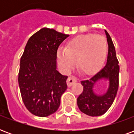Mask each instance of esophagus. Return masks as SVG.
Masks as SVG:
<instances>
[{
	"label": "esophagus",
	"mask_w": 134,
	"mask_h": 134,
	"mask_svg": "<svg viewBox=\"0 0 134 134\" xmlns=\"http://www.w3.org/2000/svg\"><path fill=\"white\" fill-rule=\"evenodd\" d=\"M77 82V79L75 77H74V76H70L68 77L67 80V85H68V87H71L73 84H75Z\"/></svg>",
	"instance_id": "1"
}]
</instances>
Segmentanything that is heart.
<instances>
[{
	"instance_id": "1",
	"label": "heart",
	"mask_w": 134,
	"mask_h": 134,
	"mask_svg": "<svg viewBox=\"0 0 134 134\" xmlns=\"http://www.w3.org/2000/svg\"><path fill=\"white\" fill-rule=\"evenodd\" d=\"M108 52L105 38L95 34L77 36L67 42L66 48L57 51L59 65L65 72L72 70L77 61L79 68L85 74H93L102 67Z\"/></svg>"
}]
</instances>
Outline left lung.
<instances>
[{
    "label": "left lung",
    "mask_w": 134,
    "mask_h": 134,
    "mask_svg": "<svg viewBox=\"0 0 134 134\" xmlns=\"http://www.w3.org/2000/svg\"><path fill=\"white\" fill-rule=\"evenodd\" d=\"M105 33L108 45L106 64L91 78L81 81L83 91L77 100L80 111L90 116H100L106 113L114 101L118 88L119 65L115 47L109 34L105 30ZM100 80L108 81L109 86L105 93L98 95L94 92L93 88Z\"/></svg>",
    "instance_id": "8db88e82"
}]
</instances>
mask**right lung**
<instances>
[{
  "label": "right lung",
  "instance_id": "obj_1",
  "mask_svg": "<svg viewBox=\"0 0 134 134\" xmlns=\"http://www.w3.org/2000/svg\"><path fill=\"white\" fill-rule=\"evenodd\" d=\"M69 35L42 28L29 39L20 61L19 85L25 106L32 114L47 117L58 110L67 90V76L57 70L59 46Z\"/></svg>",
  "mask_w": 134,
  "mask_h": 134
}]
</instances>
